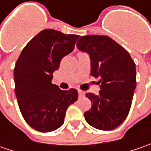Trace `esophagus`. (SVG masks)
Masks as SVG:
<instances>
[{"label": "esophagus", "mask_w": 151, "mask_h": 151, "mask_svg": "<svg viewBox=\"0 0 151 151\" xmlns=\"http://www.w3.org/2000/svg\"><path fill=\"white\" fill-rule=\"evenodd\" d=\"M78 93H79V96H81L84 95V91H81V90H78Z\"/></svg>", "instance_id": "obj_1"}]
</instances>
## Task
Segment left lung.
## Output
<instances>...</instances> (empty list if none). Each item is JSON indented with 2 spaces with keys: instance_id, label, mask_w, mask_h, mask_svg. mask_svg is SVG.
Wrapping results in <instances>:
<instances>
[{
  "instance_id": "obj_1",
  "label": "left lung",
  "mask_w": 151,
  "mask_h": 151,
  "mask_svg": "<svg viewBox=\"0 0 151 151\" xmlns=\"http://www.w3.org/2000/svg\"><path fill=\"white\" fill-rule=\"evenodd\" d=\"M79 50L91 59V76L99 77L98 94L88 92L90 110L84 113L93 128L112 130L124 123L130 110L136 87V68L129 52L107 36H81Z\"/></svg>"
}]
</instances>
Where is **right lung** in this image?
<instances>
[{
	"label": "right lung",
	"mask_w": 151,
	"mask_h": 151,
	"mask_svg": "<svg viewBox=\"0 0 151 151\" xmlns=\"http://www.w3.org/2000/svg\"><path fill=\"white\" fill-rule=\"evenodd\" d=\"M79 38L44 29L22 50L14 68L15 94L27 124L39 132H51L64 124L67 108L78 99V91L60 90L52 84L53 73Z\"/></svg>",
	"instance_id": "obj_1"
}]
</instances>
